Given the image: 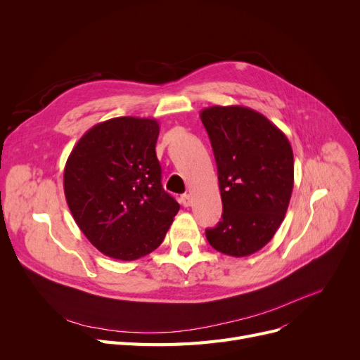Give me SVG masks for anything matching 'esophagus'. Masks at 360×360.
Masks as SVG:
<instances>
[{
	"instance_id": "esophagus-1",
	"label": "esophagus",
	"mask_w": 360,
	"mask_h": 360,
	"mask_svg": "<svg viewBox=\"0 0 360 360\" xmlns=\"http://www.w3.org/2000/svg\"><path fill=\"white\" fill-rule=\"evenodd\" d=\"M191 202H193V198H191V195H190V194H184V195H181V204H182L184 207H190V205H191Z\"/></svg>"
}]
</instances>
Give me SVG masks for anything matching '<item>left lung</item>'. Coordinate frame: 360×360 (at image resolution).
Segmentation results:
<instances>
[{
    "mask_svg": "<svg viewBox=\"0 0 360 360\" xmlns=\"http://www.w3.org/2000/svg\"><path fill=\"white\" fill-rule=\"evenodd\" d=\"M210 137L223 202L221 220L205 236L231 257H248L271 240L293 191V151L262 113L245 106H210L200 113Z\"/></svg>",
    "mask_w": 360,
    "mask_h": 360,
    "instance_id": "1",
    "label": "left lung"
}]
</instances>
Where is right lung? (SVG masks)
<instances>
[{
    "instance_id": "obj_1",
    "label": "right lung",
    "mask_w": 360,
    "mask_h": 360,
    "mask_svg": "<svg viewBox=\"0 0 360 360\" xmlns=\"http://www.w3.org/2000/svg\"><path fill=\"white\" fill-rule=\"evenodd\" d=\"M159 122L118 117L91 127L64 167L68 209L106 257L134 261L163 242L179 204L162 188Z\"/></svg>"
}]
</instances>
